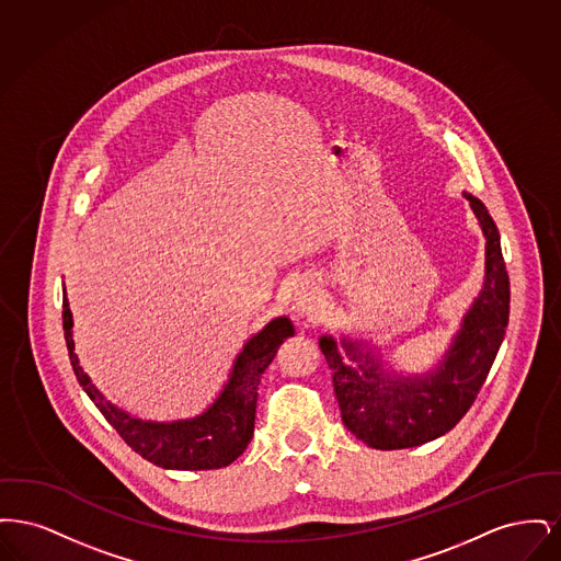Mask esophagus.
<instances>
[{
	"label": "esophagus",
	"mask_w": 561,
	"mask_h": 561,
	"mask_svg": "<svg viewBox=\"0 0 561 561\" xmlns=\"http://www.w3.org/2000/svg\"><path fill=\"white\" fill-rule=\"evenodd\" d=\"M323 309V294L313 279H302L294 286V311L300 316H313Z\"/></svg>",
	"instance_id": "obj_1"
}]
</instances>
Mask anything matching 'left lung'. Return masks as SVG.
Listing matches in <instances>:
<instances>
[{"label": "left lung", "instance_id": "8db88e82", "mask_svg": "<svg viewBox=\"0 0 561 561\" xmlns=\"http://www.w3.org/2000/svg\"><path fill=\"white\" fill-rule=\"evenodd\" d=\"M462 197L476 214L485 240L483 286L435 368L400 373L366 341L345 334L341 341L332 334L320 339L343 423L376 450L414 448L456 427L478 398L505 339L511 290L501 236L480 199L467 191Z\"/></svg>", "mask_w": 561, "mask_h": 561}]
</instances>
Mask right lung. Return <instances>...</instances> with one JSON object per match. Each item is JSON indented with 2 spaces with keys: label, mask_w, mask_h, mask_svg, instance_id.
I'll use <instances>...</instances> for the list:
<instances>
[{
  "label": "right lung",
  "mask_w": 561,
  "mask_h": 561,
  "mask_svg": "<svg viewBox=\"0 0 561 561\" xmlns=\"http://www.w3.org/2000/svg\"><path fill=\"white\" fill-rule=\"evenodd\" d=\"M65 293V288H62ZM62 328L69 359L88 398L96 403L108 425L149 462L174 471H206L231 465L248 448L254 433L261 376L273 362L279 345L294 336L293 321L286 316L268 321L263 330L245 341L233 359V368L218 398L197 416L170 423L142 421L117 408L96 389L83 373L73 343V316L67 296L62 298Z\"/></svg>",
  "instance_id": "1"
}]
</instances>
